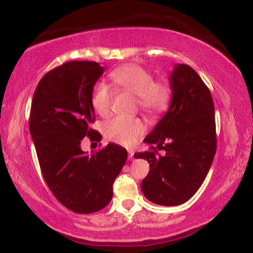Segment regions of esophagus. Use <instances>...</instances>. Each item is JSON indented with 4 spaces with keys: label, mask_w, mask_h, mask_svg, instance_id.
<instances>
[{
    "label": "esophagus",
    "mask_w": 253,
    "mask_h": 253,
    "mask_svg": "<svg viewBox=\"0 0 253 253\" xmlns=\"http://www.w3.org/2000/svg\"><path fill=\"white\" fill-rule=\"evenodd\" d=\"M127 153H129V160L130 161H132L133 160V154H134V151H132V150H129L127 151Z\"/></svg>",
    "instance_id": "34e87169"
}]
</instances>
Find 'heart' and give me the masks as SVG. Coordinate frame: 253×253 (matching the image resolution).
Masks as SVG:
<instances>
[{"label":"heart","instance_id":"obj_1","mask_svg":"<svg viewBox=\"0 0 253 253\" xmlns=\"http://www.w3.org/2000/svg\"><path fill=\"white\" fill-rule=\"evenodd\" d=\"M110 79L119 87L137 95V103L144 112L157 114L166 109L171 99V87L167 82L154 81V76L147 69L138 64H126L110 72ZM113 91L106 83L94 85L91 105L95 113L106 116L112 106ZM145 131L139 119L116 116L103 124V133L113 143L130 146Z\"/></svg>","mask_w":253,"mask_h":253}]
</instances>
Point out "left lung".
I'll list each match as a JSON object with an SVG mask.
<instances>
[{"mask_svg": "<svg viewBox=\"0 0 253 253\" xmlns=\"http://www.w3.org/2000/svg\"><path fill=\"white\" fill-rule=\"evenodd\" d=\"M169 82L170 107L144 139L151 151L134 158L150 164L141 182L144 196L158 205L176 206L203 184L216 152V132L212 95L199 75L190 65L177 64ZM158 149L166 154L160 156Z\"/></svg>", "mask_w": 253, "mask_h": 253, "instance_id": "obj_1", "label": "left lung"}]
</instances>
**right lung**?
Here are the masks:
<instances>
[{"mask_svg": "<svg viewBox=\"0 0 253 253\" xmlns=\"http://www.w3.org/2000/svg\"><path fill=\"white\" fill-rule=\"evenodd\" d=\"M96 62L70 61L41 78L30 113V132L41 172L58 202L72 212L94 213L113 198V183L127 152L110 143L91 155L83 152L85 137L101 140L91 95L103 74Z\"/></svg>", "mask_w": 253, "mask_h": 253, "instance_id": "1", "label": "right lung"}]
</instances>
